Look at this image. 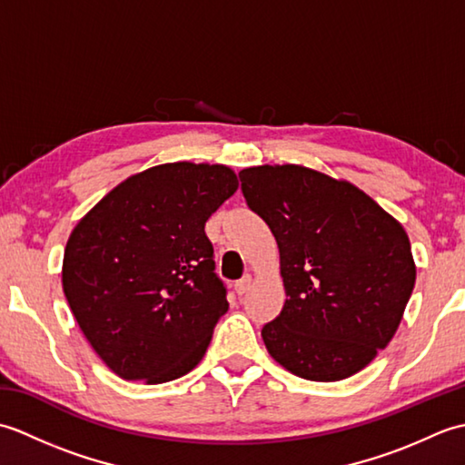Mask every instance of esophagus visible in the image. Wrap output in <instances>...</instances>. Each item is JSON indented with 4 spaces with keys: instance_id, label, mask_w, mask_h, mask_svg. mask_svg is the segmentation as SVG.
<instances>
[{
    "instance_id": "1",
    "label": "esophagus",
    "mask_w": 465,
    "mask_h": 465,
    "mask_svg": "<svg viewBox=\"0 0 465 465\" xmlns=\"http://www.w3.org/2000/svg\"><path fill=\"white\" fill-rule=\"evenodd\" d=\"M250 285H252V275H243L240 282H235V293L243 295L245 292L250 290Z\"/></svg>"
}]
</instances>
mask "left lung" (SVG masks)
I'll return each mask as SVG.
<instances>
[{"label": "left lung", "instance_id": "left-lung-1", "mask_svg": "<svg viewBox=\"0 0 465 465\" xmlns=\"http://www.w3.org/2000/svg\"><path fill=\"white\" fill-rule=\"evenodd\" d=\"M250 210L270 225L285 288L262 338L312 381L363 370L390 343L416 283L408 233L368 193L303 165L240 172Z\"/></svg>", "mask_w": 465, "mask_h": 465}]
</instances>
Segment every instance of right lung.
<instances>
[{"instance_id": "right-lung-1", "label": "right lung", "mask_w": 465, "mask_h": 465, "mask_svg": "<svg viewBox=\"0 0 465 465\" xmlns=\"http://www.w3.org/2000/svg\"><path fill=\"white\" fill-rule=\"evenodd\" d=\"M235 190L225 165H155L115 185L74 227L64 293L120 378L163 383L202 361L230 308L205 222Z\"/></svg>"}]
</instances>
